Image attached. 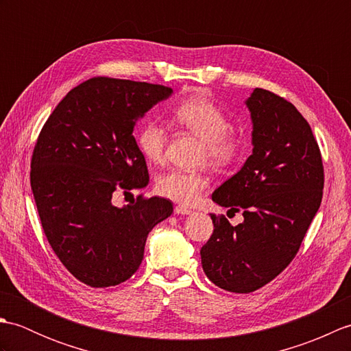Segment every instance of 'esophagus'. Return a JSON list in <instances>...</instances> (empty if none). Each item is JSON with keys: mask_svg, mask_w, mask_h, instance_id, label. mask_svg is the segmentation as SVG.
<instances>
[{"mask_svg": "<svg viewBox=\"0 0 351 351\" xmlns=\"http://www.w3.org/2000/svg\"><path fill=\"white\" fill-rule=\"evenodd\" d=\"M175 214H178V215H189V214H191V210H189L187 206L178 205V206L175 208Z\"/></svg>", "mask_w": 351, "mask_h": 351, "instance_id": "esophagus-1", "label": "esophagus"}]
</instances>
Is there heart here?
Wrapping results in <instances>:
<instances>
[{
    "label": "heart",
    "instance_id": "obj_1",
    "mask_svg": "<svg viewBox=\"0 0 351 351\" xmlns=\"http://www.w3.org/2000/svg\"><path fill=\"white\" fill-rule=\"evenodd\" d=\"M175 119L185 128L204 140V160L226 166L240 154V141L228 134L229 122L223 111L204 96L185 99L175 108ZM137 146L145 158L151 162L162 160L167 143V131L158 122H146L137 132ZM210 187V180L202 171L170 170L156 180L158 195L190 205Z\"/></svg>",
    "mask_w": 351,
    "mask_h": 351
}]
</instances>
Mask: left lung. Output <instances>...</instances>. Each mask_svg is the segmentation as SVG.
Returning a JSON list of instances; mask_svg holds the SVG:
<instances>
[{"instance_id": "left-lung-1", "label": "left lung", "mask_w": 351, "mask_h": 351, "mask_svg": "<svg viewBox=\"0 0 351 351\" xmlns=\"http://www.w3.org/2000/svg\"><path fill=\"white\" fill-rule=\"evenodd\" d=\"M244 104L252 155L213 193L215 204L241 210L244 220L232 226L213 214L214 232L200 249L206 278L240 294L264 287L293 261L324 187L322 154L299 110L264 88H255Z\"/></svg>"}]
</instances>
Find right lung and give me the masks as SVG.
Instances as JSON below:
<instances>
[{"instance_id": "right-lung-1", "label": "right lung", "mask_w": 351, "mask_h": 351, "mask_svg": "<svg viewBox=\"0 0 351 351\" xmlns=\"http://www.w3.org/2000/svg\"><path fill=\"white\" fill-rule=\"evenodd\" d=\"M171 95L158 84L92 78L58 102L37 138L32 190L42 228L63 265L88 287L130 279L147 234L173 213L158 196L113 205L114 191L149 184L134 126Z\"/></svg>"}]
</instances>
